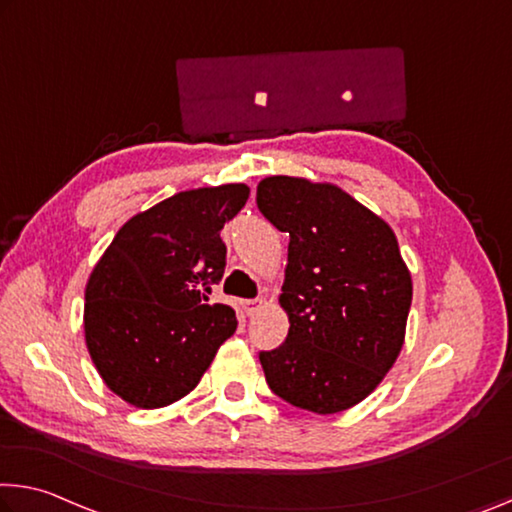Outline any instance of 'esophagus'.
<instances>
[{"label": "esophagus", "instance_id": "1", "mask_svg": "<svg viewBox=\"0 0 512 512\" xmlns=\"http://www.w3.org/2000/svg\"><path fill=\"white\" fill-rule=\"evenodd\" d=\"M262 300H259V298H255V300H246V314L248 316H253L257 310H262Z\"/></svg>", "mask_w": 512, "mask_h": 512}]
</instances>
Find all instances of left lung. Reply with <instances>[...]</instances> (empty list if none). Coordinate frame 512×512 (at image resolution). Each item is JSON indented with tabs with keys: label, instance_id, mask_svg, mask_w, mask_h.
<instances>
[{
	"label": "left lung",
	"instance_id": "1",
	"mask_svg": "<svg viewBox=\"0 0 512 512\" xmlns=\"http://www.w3.org/2000/svg\"><path fill=\"white\" fill-rule=\"evenodd\" d=\"M264 218L289 234L285 344L259 353L266 383L296 408L335 415L380 385L405 339L412 278L383 218L335 184L273 175Z\"/></svg>",
	"mask_w": 512,
	"mask_h": 512
}]
</instances>
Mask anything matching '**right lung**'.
Returning <instances> with one entry per match:
<instances>
[{
  "label": "right lung",
  "mask_w": 512,
  "mask_h": 512,
  "mask_svg": "<svg viewBox=\"0 0 512 512\" xmlns=\"http://www.w3.org/2000/svg\"><path fill=\"white\" fill-rule=\"evenodd\" d=\"M250 196L246 184L175 193L129 218L88 278L84 330L113 394L164 408L191 392L237 330L230 305H209L225 273L221 230Z\"/></svg>",
  "instance_id": "right-lung-1"
}]
</instances>
